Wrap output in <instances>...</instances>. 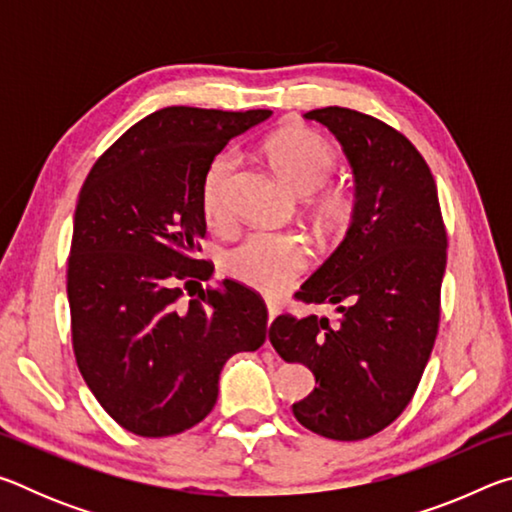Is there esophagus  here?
Returning <instances> with one entry per match:
<instances>
[{
	"label": "esophagus",
	"instance_id": "obj_1",
	"mask_svg": "<svg viewBox=\"0 0 512 512\" xmlns=\"http://www.w3.org/2000/svg\"><path fill=\"white\" fill-rule=\"evenodd\" d=\"M266 309H268V327H271V323L277 318V314H280L282 307L277 300H266Z\"/></svg>",
	"mask_w": 512,
	"mask_h": 512
}]
</instances>
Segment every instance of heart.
<instances>
[{
	"mask_svg": "<svg viewBox=\"0 0 512 512\" xmlns=\"http://www.w3.org/2000/svg\"><path fill=\"white\" fill-rule=\"evenodd\" d=\"M264 155L277 176L302 196L323 187L336 167L334 146L323 135L298 126L282 128L268 137ZM232 171L235 158L230 153L216 155L205 171L201 205L210 223L225 219V192ZM314 210L320 223L339 228L350 219L352 196L341 187H329L316 196ZM307 262L309 250L302 237L293 232H253L225 253L223 268L232 280L266 296H275L291 287V282L307 268Z\"/></svg>",
	"mask_w": 512,
	"mask_h": 512,
	"instance_id": "obj_1",
	"label": "heart"
}]
</instances>
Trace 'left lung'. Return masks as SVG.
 Returning a JSON list of instances; mask_svg holds the SVG:
<instances>
[{
  "label": "left lung",
  "mask_w": 512,
  "mask_h": 512,
  "mask_svg": "<svg viewBox=\"0 0 512 512\" xmlns=\"http://www.w3.org/2000/svg\"><path fill=\"white\" fill-rule=\"evenodd\" d=\"M305 119L339 140L354 207L343 241L296 298L336 305L339 320L277 316L268 339L316 377L314 391L291 406L302 427L361 440L388 427L420 384L438 334L447 235L436 180L402 133L339 106Z\"/></svg>",
  "instance_id": "left-lung-1"
}]
</instances>
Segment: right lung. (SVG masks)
<instances>
[{
	"instance_id": "add662e5",
	"label": "right lung",
	"mask_w": 512,
	"mask_h": 512,
	"mask_svg": "<svg viewBox=\"0 0 512 512\" xmlns=\"http://www.w3.org/2000/svg\"><path fill=\"white\" fill-rule=\"evenodd\" d=\"M171 106L137 121L94 164L74 212L67 298L79 370L99 404L144 438L201 422L232 354L266 341V307L235 280H210L201 185L223 146L271 117Z\"/></svg>"
}]
</instances>
